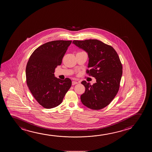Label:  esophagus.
<instances>
[{"label":"esophagus","mask_w":152,"mask_h":152,"mask_svg":"<svg viewBox=\"0 0 152 152\" xmlns=\"http://www.w3.org/2000/svg\"><path fill=\"white\" fill-rule=\"evenodd\" d=\"M78 83L77 82H76V81H73L72 82V85H76V84H78Z\"/></svg>","instance_id":"esophagus-1"}]
</instances>
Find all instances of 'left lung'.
<instances>
[{
    "mask_svg": "<svg viewBox=\"0 0 152 152\" xmlns=\"http://www.w3.org/2000/svg\"><path fill=\"white\" fill-rule=\"evenodd\" d=\"M73 43L88 53V67L90 69L87 70V73L96 79L93 85L85 80L82 82L85 87L80 96L82 104L93 110L104 108L119 91L122 75L119 56L112 46L99 40H74Z\"/></svg>",
    "mask_w": 152,
    "mask_h": 152,
    "instance_id": "1",
    "label": "left lung"
}]
</instances>
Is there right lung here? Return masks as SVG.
Returning a JSON list of instances; mask_svg holds the SVG:
<instances>
[{"instance_id": "1", "label": "right lung", "mask_w": 152, "mask_h": 152, "mask_svg": "<svg viewBox=\"0 0 152 152\" xmlns=\"http://www.w3.org/2000/svg\"><path fill=\"white\" fill-rule=\"evenodd\" d=\"M71 43L64 40L47 42L35 49L29 58L26 70V84L35 100L44 108L59 105L72 86L69 78L61 80L54 74Z\"/></svg>"}]
</instances>
